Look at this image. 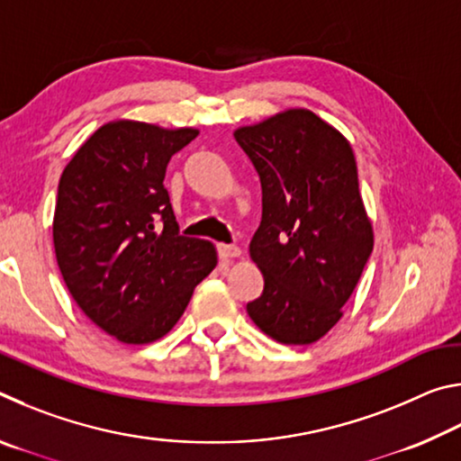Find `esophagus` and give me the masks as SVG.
Here are the masks:
<instances>
[{
    "label": "esophagus",
    "mask_w": 461,
    "mask_h": 461,
    "mask_svg": "<svg viewBox=\"0 0 461 461\" xmlns=\"http://www.w3.org/2000/svg\"><path fill=\"white\" fill-rule=\"evenodd\" d=\"M217 254H220L221 260H230V258H238L241 249L233 244H217Z\"/></svg>",
    "instance_id": "34e87169"
}]
</instances>
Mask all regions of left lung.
<instances>
[{
  "label": "left lung",
  "mask_w": 461,
  "mask_h": 461,
  "mask_svg": "<svg viewBox=\"0 0 461 461\" xmlns=\"http://www.w3.org/2000/svg\"><path fill=\"white\" fill-rule=\"evenodd\" d=\"M262 186L249 256L264 291L248 315L280 343L307 346L339 321L374 246L352 146L307 109L236 130Z\"/></svg>",
  "instance_id": "left-lung-1"
}]
</instances>
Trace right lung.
I'll use <instances>...</instances> for the list:
<instances>
[{
    "mask_svg": "<svg viewBox=\"0 0 461 461\" xmlns=\"http://www.w3.org/2000/svg\"><path fill=\"white\" fill-rule=\"evenodd\" d=\"M197 134L105 123L62 170L52 223L60 275L83 313L123 343L173 330L217 264L207 240L181 236L165 189L170 158Z\"/></svg>",
    "mask_w": 461,
    "mask_h": 461,
    "instance_id": "right-lung-1",
    "label": "right lung"
}]
</instances>
